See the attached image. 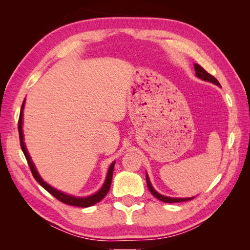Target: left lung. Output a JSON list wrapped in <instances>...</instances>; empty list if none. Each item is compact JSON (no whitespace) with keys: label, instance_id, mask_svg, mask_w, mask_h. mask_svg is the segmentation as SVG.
I'll return each instance as SVG.
<instances>
[{"label":"left lung","instance_id":"8db88e82","mask_svg":"<svg viewBox=\"0 0 250 250\" xmlns=\"http://www.w3.org/2000/svg\"><path fill=\"white\" fill-rule=\"evenodd\" d=\"M194 71H195V75L196 77H199L200 79H202V81H205V82H209L211 83L214 84H217V86L220 87V83L219 82L217 81V79L211 76L210 74L207 73L203 67H202L200 64H196V63H194ZM146 182H147V186H148V189H149V191L151 192V194L153 196H156V198L158 200H160L162 202H166V203H178V202H185V201H189V200H192L194 196H192V198H171V196H166V195H162L159 192H157V191L153 189L152 185L150 183L149 180V177H148V175L146 174Z\"/></svg>","mask_w":250,"mask_h":250}]
</instances>
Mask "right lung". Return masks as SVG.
<instances>
[{"label": "right lung", "mask_w": 250, "mask_h": 250, "mask_svg": "<svg viewBox=\"0 0 250 250\" xmlns=\"http://www.w3.org/2000/svg\"><path fill=\"white\" fill-rule=\"evenodd\" d=\"M24 102L23 101L22 106H21V110H20V116H19V121H18V131H19V139H20V146H21V149H22L23 153H24V157L26 159V161H28L29 167L31 168V172L32 175H33V177L35 178V180L37 183H39L42 187H43L45 190L48 191L50 194H52L55 196L56 199L59 200L62 203H65L67 205H72V206H78V207H89V206H92L94 204H97L98 202H100L103 198H105V195L107 194V192L109 191L110 188V184H111V178H113V172H114V167H115V162H113L109 166L108 168V172L107 175H106V179L105 182L102 186V188H101L98 192H95L92 195H89V196H83V198H81V196H74L71 194H66L64 192H62L60 190H57L56 188L51 187L50 185L47 184L46 182H44L43 178L41 177V175L37 172V169L34 166V163L32 162L31 160V157L29 155L28 150H26V147L24 144V141H23V132H22V121H23V108H24Z\"/></svg>", "instance_id": "obj_1"}]
</instances>
